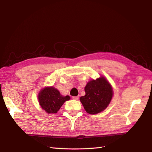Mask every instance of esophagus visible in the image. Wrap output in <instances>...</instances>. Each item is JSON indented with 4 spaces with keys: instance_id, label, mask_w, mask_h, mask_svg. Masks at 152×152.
I'll return each instance as SVG.
<instances>
[{
    "instance_id": "esophagus-1",
    "label": "esophagus",
    "mask_w": 152,
    "mask_h": 152,
    "mask_svg": "<svg viewBox=\"0 0 152 152\" xmlns=\"http://www.w3.org/2000/svg\"><path fill=\"white\" fill-rule=\"evenodd\" d=\"M78 99H79V96H72V99L73 100H78Z\"/></svg>"
}]
</instances>
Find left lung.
<instances>
[{"label": "left lung", "mask_w": 152, "mask_h": 152, "mask_svg": "<svg viewBox=\"0 0 152 152\" xmlns=\"http://www.w3.org/2000/svg\"><path fill=\"white\" fill-rule=\"evenodd\" d=\"M86 95L80 98L85 110L90 114L104 111L110 103L114 95L112 86L104 76L91 80L85 87Z\"/></svg>", "instance_id": "1"}]
</instances>
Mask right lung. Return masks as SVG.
<instances>
[{"label":"right lung","instance_id":"obj_1","mask_svg":"<svg viewBox=\"0 0 152 152\" xmlns=\"http://www.w3.org/2000/svg\"><path fill=\"white\" fill-rule=\"evenodd\" d=\"M69 95L63 96L54 87H46L42 89L38 95L39 104L48 114H56L64 102L70 100Z\"/></svg>","mask_w":152,"mask_h":152}]
</instances>
